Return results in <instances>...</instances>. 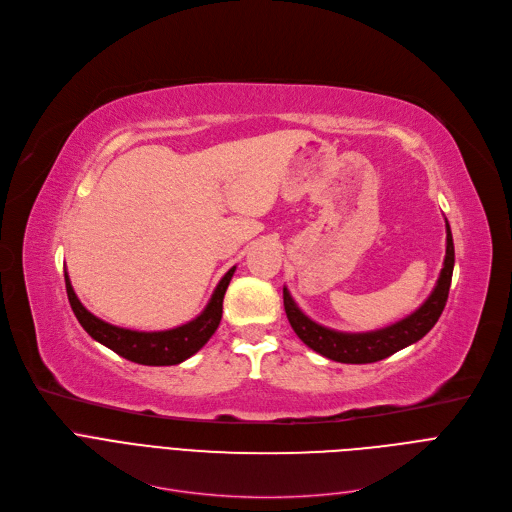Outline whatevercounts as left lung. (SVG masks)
<instances>
[{"mask_svg": "<svg viewBox=\"0 0 512 512\" xmlns=\"http://www.w3.org/2000/svg\"><path fill=\"white\" fill-rule=\"evenodd\" d=\"M453 266H455L453 233H450V227L446 223V256H444V266L440 270V277L432 295L426 299L424 306L415 310L411 316L390 324L386 328L372 330V333H339V330L326 328L310 320L302 310L297 308L287 287H283V304L295 335L310 349L341 364H372L401 351L403 347L419 341L430 333L446 306L450 281H453Z\"/></svg>", "mask_w": 512, "mask_h": 512, "instance_id": "8db88e82", "label": "left lung"}]
</instances>
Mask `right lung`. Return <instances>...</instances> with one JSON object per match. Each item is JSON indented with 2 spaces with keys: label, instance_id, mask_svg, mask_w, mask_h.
I'll return each mask as SVG.
<instances>
[{
  "label": "right lung",
  "instance_id": "right-lung-1",
  "mask_svg": "<svg viewBox=\"0 0 512 512\" xmlns=\"http://www.w3.org/2000/svg\"><path fill=\"white\" fill-rule=\"evenodd\" d=\"M233 273H235V266L229 268L225 277L219 281L213 297H210L208 306L202 310L200 316L177 328L155 330V333L119 328L97 318L95 314H90L76 297L68 273H66V291L78 322L95 341L109 347L117 355L130 359L134 364L175 366V364H182L184 359L192 357L198 349L204 347V343L210 337L215 335V330L219 328V322L223 316V297Z\"/></svg>",
  "mask_w": 512,
  "mask_h": 512
}]
</instances>
